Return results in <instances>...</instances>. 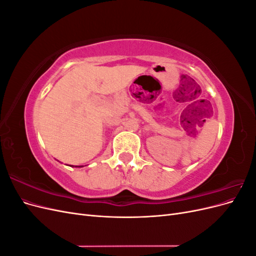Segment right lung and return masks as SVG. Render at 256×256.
I'll return each instance as SVG.
<instances>
[{"label":"right lung","mask_w":256,"mask_h":256,"mask_svg":"<svg viewBox=\"0 0 256 256\" xmlns=\"http://www.w3.org/2000/svg\"><path fill=\"white\" fill-rule=\"evenodd\" d=\"M79 168H80V166H79Z\"/></svg>","instance_id":"1"}]
</instances>
